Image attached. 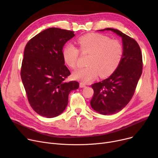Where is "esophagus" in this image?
<instances>
[{"mask_svg": "<svg viewBox=\"0 0 158 158\" xmlns=\"http://www.w3.org/2000/svg\"><path fill=\"white\" fill-rule=\"evenodd\" d=\"M81 88H85L86 87V85H85L84 83H82V82H80V85H79Z\"/></svg>", "mask_w": 158, "mask_h": 158, "instance_id": "obj_1", "label": "esophagus"}]
</instances>
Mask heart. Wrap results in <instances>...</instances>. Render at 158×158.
I'll list each match as a JSON object with an SVG mask.
<instances>
[{
    "label": "heart",
    "mask_w": 158,
    "mask_h": 158,
    "mask_svg": "<svg viewBox=\"0 0 158 158\" xmlns=\"http://www.w3.org/2000/svg\"><path fill=\"white\" fill-rule=\"evenodd\" d=\"M80 51L89 54L86 67L77 69L73 77L82 83H88L100 76H110L118 66L123 54V48L118 40H111L100 34H89L79 37L77 40ZM79 50L73 45H66L63 49L65 63L71 69L77 66Z\"/></svg>",
    "instance_id": "b5f03b06"
}]
</instances>
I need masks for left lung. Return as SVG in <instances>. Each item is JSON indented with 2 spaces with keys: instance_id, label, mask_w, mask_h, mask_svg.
<instances>
[{
  "instance_id": "1",
  "label": "left lung",
  "mask_w": 158,
  "mask_h": 158,
  "mask_svg": "<svg viewBox=\"0 0 158 158\" xmlns=\"http://www.w3.org/2000/svg\"><path fill=\"white\" fill-rule=\"evenodd\" d=\"M122 37L123 54L115 71L105 80L92 85L94 94L92 108L104 115L117 113L125 107L133 96L142 73V54L136 41L119 30L106 28Z\"/></svg>"
}]
</instances>
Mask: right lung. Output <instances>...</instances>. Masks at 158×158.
<instances>
[{"mask_svg": "<svg viewBox=\"0 0 158 158\" xmlns=\"http://www.w3.org/2000/svg\"><path fill=\"white\" fill-rule=\"evenodd\" d=\"M73 31L51 27L31 38L24 49L21 79L28 101L38 114L57 117L69 103V95L79 82H66L70 72L64 65L63 47Z\"/></svg>", "mask_w": 158, "mask_h": 158, "instance_id": "obj_1", "label": "right lung"}]
</instances>
